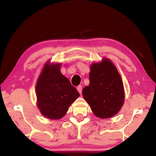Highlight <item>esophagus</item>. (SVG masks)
<instances>
[{"label":"esophagus","mask_w":156,"mask_h":156,"mask_svg":"<svg viewBox=\"0 0 156 156\" xmlns=\"http://www.w3.org/2000/svg\"><path fill=\"white\" fill-rule=\"evenodd\" d=\"M77 90L80 93V94H82V90H83V87H82V85H79L77 87Z\"/></svg>","instance_id":"obj_1"}]
</instances>
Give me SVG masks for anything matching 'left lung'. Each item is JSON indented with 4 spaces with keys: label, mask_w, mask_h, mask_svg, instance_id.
Wrapping results in <instances>:
<instances>
[{
    "label": "left lung",
    "mask_w": 156,
    "mask_h": 156,
    "mask_svg": "<svg viewBox=\"0 0 156 156\" xmlns=\"http://www.w3.org/2000/svg\"><path fill=\"white\" fill-rule=\"evenodd\" d=\"M89 85L83 89V96L92 112L100 118L115 115L125 100L121 76L112 62L104 58L93 63L89 73Z\"/></svg>",
    "instance_id": "8db88e82"
}]
</instances>
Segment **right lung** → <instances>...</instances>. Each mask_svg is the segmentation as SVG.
<instances>
[{
    "mask_svg": "<svg viewBox=\"0 0 156 156\" xmlns=\"http://www.w3.org/2000/svg\"><path fill=\"white\" fill-rule=\"evenodd\" d=\"M60 63L47 62L36 86L37 106L47 118L60 119L80 94L69 80L60 72Z\"/></svg>",
    "mask_w": 156,
    "mask_h": 156,
    "instance_id": "obj_1",
    "label": "right lung"
}]
</instances>
